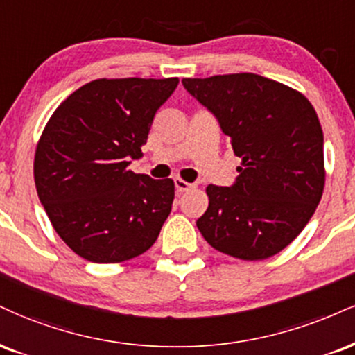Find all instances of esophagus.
Returning <instances> with one entry per match:
<instances>
[{"mask_svg": "<svg viewBox=\"0 0 355 355\" xmlns=\"http://www.w3.org/2000/svg\"><path fill=\"white\" fill-rule=\"evenodd\" d=\"M195 185H191V183L182 180V178H175V189H177L178 193H185V191H189L193 189Z\"/></svg>", "mask_w": 355, "mask_h": 355, "instance_id": "34e87169", "label": "esophagus"}]
</instances>
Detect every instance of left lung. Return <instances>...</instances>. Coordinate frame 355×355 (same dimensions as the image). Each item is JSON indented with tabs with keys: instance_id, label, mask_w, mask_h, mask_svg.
I'll list each match as a JSON object with an SVG mask.
<instances>
[{
	"instance_id": "left-lung-1",
	"label": "left lung",
	"mask_w": 355,
	"mask_h": 355,
	"mask_svg": "<svg viewBox=\"0 0 355 355\" xmlns=\"http://www.w3.org/2000/svg\"><path fill=\"white\" fill-rule=\"evenodd\" d=\"M182 83L215 115L241 159L232 187H207L210 205L196 220L200 233L233 258H271L321 202L326 170L318 114L301 92L251 72Z\"/></svg>"
}]
</instances>
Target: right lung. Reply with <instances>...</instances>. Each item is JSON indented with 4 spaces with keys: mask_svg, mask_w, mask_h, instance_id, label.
Masks as SVG:
<instances>
[{
    "mask_svg": "<svg viewBox=\"0 0 355 355\" xmlns=\"http://www.w3.org/2000/svg\"><path fill=\"white\" fill-rule=\"evenodd\" d=\"M178 78L96 79L61 102L34 155V183L55 233L80 258L145 253L172 211V178L127 170Z\"/></svg>",
    "mask_w": 355,
    "mask_h": 355,
    "instance_id": "1",
    "label": "right lung"
}]
</instances>
